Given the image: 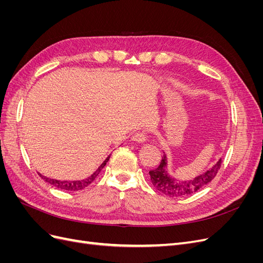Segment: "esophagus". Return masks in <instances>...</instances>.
I'll return each mask as SVG.
<instances>
[{"label": "esophagus", "instance_id": "1", "mask_svg": "<svg viewBox=\"0 0 263 263\" xmlns=\"http://www.w3.org/2000/svg\"><path fill=\"white\" fill-rule=\"evenodd\" d=\"M133 140L136 142H144L147 140V135L145 132H137L133 136Z\"/></svg>", "mask_w": 263, "mask_h": 263}]
</instances>
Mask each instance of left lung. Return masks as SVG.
Returning <instances> with one entry per match:
<instances>
[{
  "instance_id": "1",
  "label": "left lung",
  "mask_w": 263,
  "mask_h": 263,
  "mask_svg": "<svg viewBox=\"0 0 263 263\" xmlns=\"http://www.w3.org/2000/svg\"><path fill=\"white\" fill-rule=\"evenodd\" d=\"M222 160H220L215 164L212 169L204 172L201 176L193 180L189 181H178L171 178L168 172H166V157L163 155L162 160L159 164L158 168L150 170V180L153 182L154 186L160 191L161 193L168 195L170 197H181L195 193L196 191L204 187L206 184L216 177L218 170L220 169Z\"/></svg>"
}]
</instances>
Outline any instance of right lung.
Segmentation results:
<instances>
[{"label":"right lung","mask_w":263,"mask_h":263,"mask_svg":"<svg viewBox=\"0 0 263 263\" xmlns=\"http://www.w3.org/2000/svg\"><path fill=\"white\" fill-rule=\"evenodd\" d=\"M108 160H109V157L106 158V160L99 166V169H98L97 171H95L90 178H87V179H85V180H81V181H58V180H53V179L46 178V177L42 176V174H41V177H42L46 182H48L49 184L53 185L54 187H58V189H60V190H66V191H80V190H83V189H85L86 186H89V185L91 184V183L95 180V178H97V177L99 176V173L101 172V170H102L103 168H104L106 162H107Z\"/></svg>","instance_id":"1"}]
</instances>
